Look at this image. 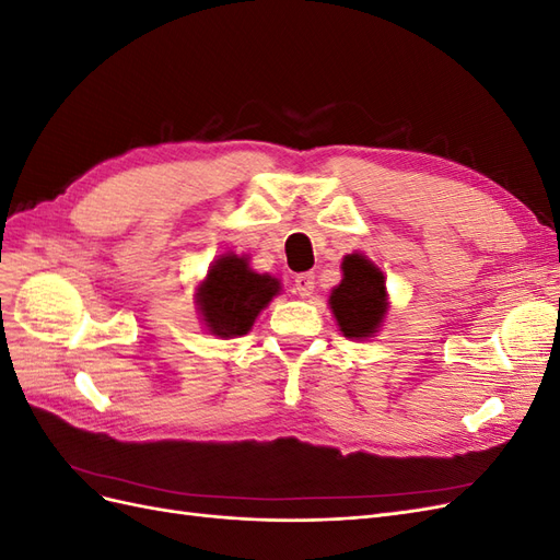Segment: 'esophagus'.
I'll list each match as a JSON object with an SVG mask.
<instances>
[{
  "label": "esophagus",
  "mask_w": 560,
  "mask_h": 560,
  "mask_svg": "<svg viewBox=\"0 0 560 560\" xmlns=\"http://www.w3.org/2000/svg\"><path fill=\"white\" fill-rule=\"evenodd\" d=\"M294 287H296V292H299L303 299L311 296L313 290H315V276H313V273H299V276L294 278Z\"/></svg>",
  "instance_id": "obj_1"
}]
</instances>
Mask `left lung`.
<instances>
[{
  "label": "left lung",
  "instance_id": "1",
  "mask_svg": "<svg viewBox=\"0 0 560 560\" xmlns=\"http://www.w3.org/2000/svg\"><path fill=\"white\" fill-rule=\"evenodd\" d=\"M341 273L329 294L338 331L350 341H369L381 331L389 308L383 270L366 254L352 252L343 257Z\"/></svg>",
  "mask_w": 560,
  "mask_h": 560
}]
</instances>
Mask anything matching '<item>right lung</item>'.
Returning a JSON list of instances; mask_svg holds the SVG:
<instances>
[{"mask_svg": "<svg viewBox=\"0 0 560 560\" xmlns=\"http://www.w3.org/2000/svg\"><path fill=\"white\" fill-rule=\"evenodd\" d=\"M280 280L257 273L247 254H219L208 276L196 287V308L202 327L217 338L245 336L259 313L280 294Z\"/></svg>", "mask_w": 560, "mask_h": 560, "instance_id": "obj_1", "label": "right lung"}]
</instances>
